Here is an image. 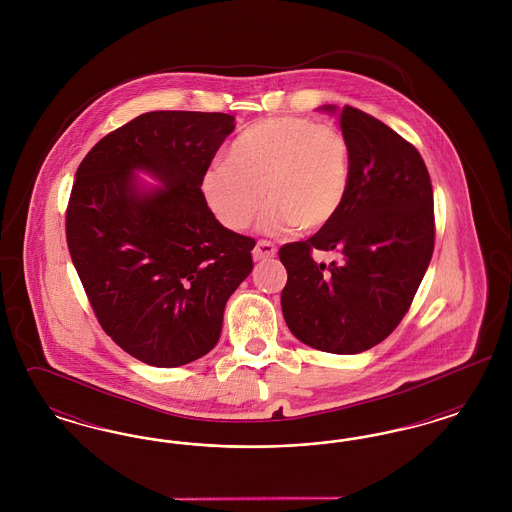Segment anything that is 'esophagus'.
<instances>
[{"label": "esophagus", "instance_id": "34e87169", "mask_svg": "<svg viewBox=\"0 0 512 512\" xmlns=\"http://www.w3.org/2000/svg\"><path fill=\"white\" fill-rule=\"evenodd\" d=\"M274 255H276V247L270 242H265V240L257 242V245L253 247V259L255 261H265V259L274 257Z\"/></svg>", "mask_w": 512, "mask_h": 512}]
</instances>
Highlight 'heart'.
Instances as JSON below:
<instances>
[{
    "instance_id": "b5f03b06",
    "label": "heart",
    "mask_w": 512,
    "mask_h": 512,
    "mask_svg": "<svg viewBox=\"0 0 512 512\" xmlns=\"http://www.w3.org/2000/svg\"><path fill=\"white\" fill-rule=\"evenodd\" d=\"M351 178L347 138L332 124L272 117L244 130L201 178V194L230 230H244L263 205L261 228L315 232L340 213Z\"/></svg>"
}]
</instances>
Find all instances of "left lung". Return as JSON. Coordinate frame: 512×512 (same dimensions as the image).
<instances>
[{
	"label": "left lung",
	"instance_id": "obj_1",
	"mask_svg": "<svg viewBox=\"0 0 512 512\" xmlns=\"http://www.w3.org/2000/svg\"><path fill=\"white\" fill-rule=\"evenodd\" d=\"M320 109L340 113L349 190L328 226L280 247L282 313L297 340L355 355L386 340L413 303L434 253V192L416 147L388 124L349 105ZM315 248L338 252L341 263L317 264Z\"/></svg>",
	"mask_w": 512,
	"mask_h": 512
}]
</instances>
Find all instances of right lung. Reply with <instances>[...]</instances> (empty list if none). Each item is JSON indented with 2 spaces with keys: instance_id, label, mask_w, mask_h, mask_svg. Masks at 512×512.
I'll return each instance as SVG.
<instances>
[{
  "instance_id": "1",
  "label": "right lung",
  "mask_w": 512,
  "mask_h": 512,
  "mask_svg": "<svg viewBox=\"0 0 512 512\" xmlns=\"http://www.w3.org/2000/svg\"><path fill=\"white\" fill-rule=\"evenodd\" d=\"M226 113L151 111L99 140L76 171L67 244L101 328L128 355L172 368L207 355L255 240L224 228L201 178L236 128ZM146 171L161 187H149Z\"/></svg>"
}]
</instances>
